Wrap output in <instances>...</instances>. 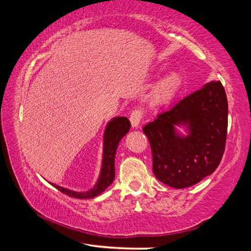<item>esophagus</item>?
I'll return each instance as SVG.
<instances>
[{
    "mask_svg": "<svg viewBox=\"0 0 251 251\" xmlns=\"http://www.w3.org/2000/svg\"><path fill=\"white\" fill-rule=\"evenodd\" d=\"M143 118V112L141 109H134L129 115L130 124L133 127H138L141 124V121Z\"/></svg>",
    "mask_w": 251,
    "mask_h": 251,
    "instance_id": "obj_1",
    "label": "esophagus"
}]
</instances>
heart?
Wrapping results in <instances>:
<instances>
[{
    "instance_id": "1",
    "label": "heart",
    "mask_w": 251,
    "mask_h": 251,
    "mask_svg": "<svg viewBox=\"0 0 251 251\" xmlns=\"http://www.w3.org/2000/svg\"><path fill=\"white\" fill-rule=\"evenodd\" d=\"M180 85V76L176 72H171L161 78L154 90V99L159 103H165L173 99Z\"/></svg>"
}]
</instances>
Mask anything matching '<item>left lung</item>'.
<instances>
[{"label": "left lung", "mask_w": 251, "mask_h": 251, "mask_svg": "<svg viewBox=\"0 0 251 251\" xmlns=\"http://www.w3.org/2000/svg\"><path fill=\"white\" fill-rule=\"evenodd\" d=\"M189 126L181 138L175 125ZM228 127V101L223 84H206L158 114L144 126L152 155V173L174 188H186L214 173L223 158Z\"/></svg>", "instance_id": "1"}]
</instances>
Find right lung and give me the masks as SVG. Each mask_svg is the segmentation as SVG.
<instances>
[{"label": "right lung", "instance_id": "add662e5", "mask_svg": "<svg viewBox=\"0 0 251 251\" xmlns=\"http://www.w3.org/2000/svg\"><path fill=\"white\" fill-rule=\"evenodd\" d=\"M130 128V123L126 117H116L108 123L106 126L104 134V154H103V165H101V171L100 179L94 188L88 190L86 193H76L73 190L65 189L63 187L52 184L55 188L59 192L74 198H94L99 196L107 187L112 184L114 178H115V154L118 144L121 139L128 133Z\"/></svg>", "mask_w": 251, "mask_h": 251}]
</instances>
